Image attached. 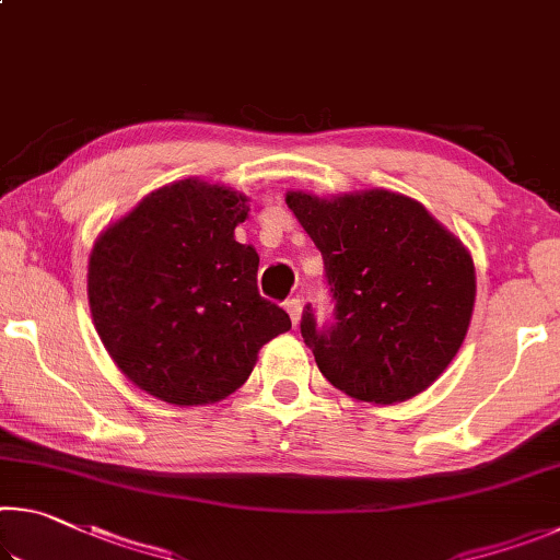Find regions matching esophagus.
<instances>
[{"instance_id": "34e87169", "label": "esophagus", "mask_w": 560, "mask_h": 560, "mask_svg": "<svg viewBox=\"0 0 560 560\" xmlns=\"http://www.w3.org/2000/svg\"><path fill=\"white\" fill-rule=\"evenodd\" d=\"M287 311H289V316H291V320H293V326H296V324H299V320H301L303 301H301L299 296H293V299H289V301H287Z\"/></svg>"}]
</instances>
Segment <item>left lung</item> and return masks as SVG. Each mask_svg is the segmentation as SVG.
Here are the masks:
<instances>
[{
    "label": "left lung",
    "mask_w": 560,
    "mask_h": 560,
    "mask_svg": "<svg viewBox=\"0 0 560 560\" xmlns=\"http://www.w3.org/2000/svg\"><path fill=\"white\" fill-rule=\"evenodd\" d=\"M324 257L334 320L301 316L303 343L326 381L363 402L393 405L444 373L467 336L474 264L420 202L371 189L318 200L287 195Z\"/></svg>",
    "instance_id": "obj_1"
}]
</instances>
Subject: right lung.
Listing matches in <instances>:
<instances>
[{
  "instance_id": "1",
  "label": "right lung",
  "mask_w": 560,
  "mask_h": 560,
  "mask_svg": "<svg viewBox=\"0 0 560 560\" xmlns=\"http://www.w3.org/2000/svg\"><path fill=\"white\" fill-rule=\"evenodd\" d=\"M246 197L200 179L148 195L98 236L89 303L103 346L140 390L217 402L244 385L291 318L257 289L259 254L234 240Z\"/></svg>"
}]
</instances>
